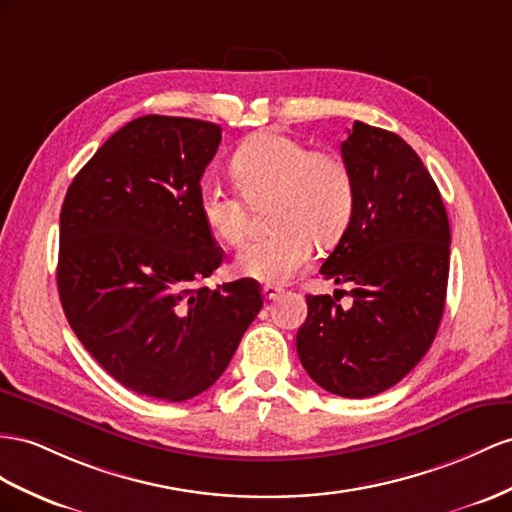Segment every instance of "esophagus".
I'll list each match as a JSON object with an SVG mask.
<instances>
[{"label": "esophagus", "mask_w": 512, "mask_h": 512, "mask_svg": "<svg viewBox=\"0 0 512 512\" xmlns=\"http://www.w3.org/2000/svg\"><path fill=\"white\" fill-rule=\"evenodd\" d=\"M281 287L279 285H264V287H261V294H264V298L266 300H274V298H279L281 296Z\"/></svg>", "instance_id": "1"}]
</instances>
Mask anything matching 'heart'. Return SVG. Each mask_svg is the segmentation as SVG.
I'll return each mask as SVG.
<instances>
[{"mask_svg":"<svg viewBox=\"0 0 512 512\" xmlns=\"http://www.w3.org/2000/svg\"><path fill=\"white\" fill-rule=\"evenodd\" d=\"M235 188L248 203L270 196L266 238L246 244L235 270L264 283H283L309 264L320 244L342 235L355 209V181L342 157L311 151L283 131H261L231 157ZM199 214L209 233L238 246L246 231L244 203L216 181L199 188Z\"/></svg>","mask_w":512,"mask_h":512,"instance_id":"b5f03b06","label":"heart"}]
</instances>
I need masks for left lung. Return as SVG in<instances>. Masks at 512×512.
<instances>
[{"instance_id": "8db88e82", "label": "left lung", "mask_w": 512, "mask_h": 512, "mask_svg": "<svg viewBox=\"0 0 512 512\" xmlns=\"http://www.w3.org/2000/svg\"><path fill=\"white\" fill-rule=\"evenodd\" d=\"M342 157L355 181V209L320 272L352 287V305L307 296L296 350L322 389L370 398L402 381L435 342L450 222L437 183L398 134L355 121Z\"/></svg>"}]
</instances>
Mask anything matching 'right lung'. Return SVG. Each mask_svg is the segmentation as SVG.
<instances>
[{
    "instance_id": "add662e5",
    "label": "right lung",
    "mask_w": 512,
    "mask_h": 512,
    "mask_svg": "<svg viewBox=\"0 0 512 512\" xmlns=\"http://www.w3.org/2000/svg\"><path fill=\"white\" fill-rule=\"evenodd\" d=\"M214 123L149 114L112 134L60 212L58 292L71 329L123 387L183 402L212 387L264 298L253 279L199 287L225 259L199 214Z\"/></svg>"
}]
</instances>
